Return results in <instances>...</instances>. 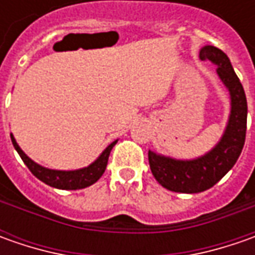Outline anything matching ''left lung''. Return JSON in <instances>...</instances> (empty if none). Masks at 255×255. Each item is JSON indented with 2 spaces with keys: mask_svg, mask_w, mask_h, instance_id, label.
Wrapping results in <instances>:
<instances>
[{
  "mask_svg": "<svg viewBox=\"0 0 255 255\" xmlns=\"http://www.w3.org/2000/svg\"><path fill=\"white\" fill-rule=\"evenodd\" d=\"M217 66L216 72L230 95V115L217 144L200 157L181 160L149 150V164L154 179L164 189L176 193H200L220 181L236 164L246 142L247 99L229 56L221 49L206 45L199 52Z\"/></svg>",
  "mask_w": 255,
  "mask_h": 255,
  "instance_id": "8db88e82",
  "label": "left lung"
}]
</instances>
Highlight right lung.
Returning <instances> with one entry per match:
<instances>
[{
  "mask_svg": "<svg viewBox=\"0 0 255 255\" xmlns=\"http://www.w3.org/2000/svg\"><path fill=\"white\" fill-rule=\"evenodd\" d=\"M11 140H12L15 150L21 156V159L24 160L26 167L31 170V173L34 174L35 177L39 179L41 181H44L45 184L55 187V189H59V190H79V189H85L88 186H92L93 183H96L105 173L111 150L113 149V146L118 143V140L111 143L99 154V157L95 162L91 163L89 166H86V167L76 169V170H55V169L44 167V166L34 162L31 157H28L24 153V150L19 147V144L16 143L12 133H11Z\"/></svg>",
  "mask_w": 255,
  "mask_h": 255,
  "instance_id": "right-lung-1",
  "label": "right lung"
}]
</instances>
